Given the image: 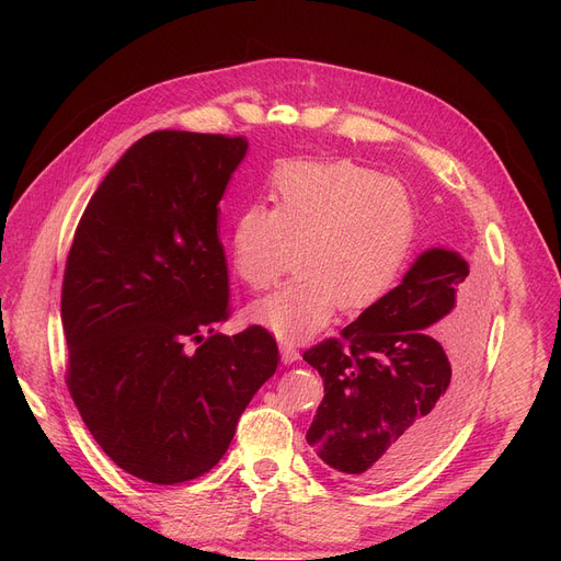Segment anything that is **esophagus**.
Wrapping results in <instances>:
<instances>
[{"label": "esophagus", "mask_w": 561, "mask_h": 561, "mask_svg": "<svg viewBox=\"0 0 561 561\" xmlns=\"http://www.w3.org/2000/svg\"><path fill=\"white\" fill-rule=\"evenodd\" d=\"M279 352H282V362L288 364V366L296 364L300 359V350L296 345H290V343H282Z\"/></svg>", "instance_id": "1"}]
</instances>
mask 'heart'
<instances>
[{
  "label": "heart",
  "mask_w": 561,
  "mask_h": 561,
  "mask_svg": "<svg viewBox=\"0 0 561 561\" xmlns=\"http://www.w3.org/2000/svg\"><path fill=\"white\" fill-rule=\"evenodd\" d=\"M271 209L248 204L229 222L227 259L250 290L279 282L296 250L298 277L250 307L282 341L325 330L336 307L359 313L393 288L416 236V202L389 174L355 161L300 159L275 170Z\"/></svg>",
  "instance_id": "b5f03b06"
}]
</instances>
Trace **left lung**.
<instances>
[{
    "instance_id": "8db88e82",
    "label": "left lung",
    "mask_w": 561,
    "mask_h": 561,
    "mask_svg": "<svg viewBox=\"0 0 561 561\" xmlns=\"http://www.w3.org/2000/svg\"><path fill=\"white\" fill-rule=\"evenodd\" d=\"M466 282V259L432 248L339 339L305 352L325 385L307 444L330 468L385 484L414 473L446 444L482 350L478 316L457 309ZM444 331L460 334L436 342Z\"/></svg>"
}]
</instances>
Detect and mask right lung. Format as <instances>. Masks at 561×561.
Here are the masks:
<instances>
[{
	"label": "right lung",
	"mask_w": 561,
	"mask_h": 561,
	"mask_svg": "<svg viewBox=\"0 0 561 561\" xmlns=\"http://www.w3.org/2000/svg\"><path fill=\"white\" fill-rule=\"evenodd\" d=\"M245 154L243 136L147 134L75 231L61 293L66 381L102 450L145 482L211 470L279 364L259 325L214 332L231 309L218 202Z\"/></svg>",
	"instance_id": "right-lung-1"
}]
</instances>
